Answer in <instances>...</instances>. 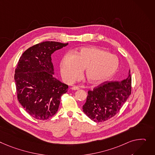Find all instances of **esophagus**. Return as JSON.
<instances>
[{
  "instance_id": "1",
  "label": "esophagus",
  "mask_w": 155,
  "mask_h": 155,
  "mask_svg": "<svg viewBox=\"0 0 155 155\" xmlns=\"http://www.w3.org/2000/svg\"><path fill=\"white\" fill-rule=\"evenodd\" d=\"M71 90H79V87H77V86H73L71 87Z\"/></svg>"
}]
</instances>
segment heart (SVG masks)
Listing matches in <instances>:
<instances>
[{"instance_id": "1", "label": "heart", "mask_w": 155, "mask_h": 155, "mask_svg": "<svg viewBox=\"0 0 155 155\" xmlns=\"http://www.w3.org/2000/svg\"><path fill=\"white\" fill-rule=\"evenodd\" d=\"M61 75L71 83L77 80L85 68L87 80L92 84L104 81L115 74L118 67V58L107 51L91 47L81 48L76 54L68 52L60 62Z\"/></svg>"}]
</instances>
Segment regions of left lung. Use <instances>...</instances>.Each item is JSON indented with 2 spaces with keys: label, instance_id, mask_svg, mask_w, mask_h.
I'll return each mask as SVG.
<instances>
[{
  "label": "left lung",
  "instance_id": "1",
  "mask_svg": "<svg viewBox=\"0 0 155 155\" xmlns=\"http://www.w3.org/2000/svg\"><path fill=\"white\" fill-rule=\"evenodd\" d=\"M130 71L121 81H105L88 91L83 111L95 122L105 121L119 112L131 92Z\"/></svg>",
  "mask_w": 155,
  "mask_h": 155
}]
</instances>
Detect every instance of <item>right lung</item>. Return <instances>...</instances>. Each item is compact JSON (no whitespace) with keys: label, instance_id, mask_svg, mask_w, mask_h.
<instances>
[{"label":"right lung","instance_id":"obj_1","mask_svg":"<svg viewBox=\"0 0 155 155\" xmlns=\"http://www.w3.org/2000/svg\"><path fill=\"white\" fill-rule=\"evenodd\" d=\"M68 45L53 41L37 44L25 50L15 70L17 99L28 114L45 120L58 111L61 97L68 86L53 77L51 55Z\"/></svg>","mask_w":155,"mask_h":155}]
</instances>
